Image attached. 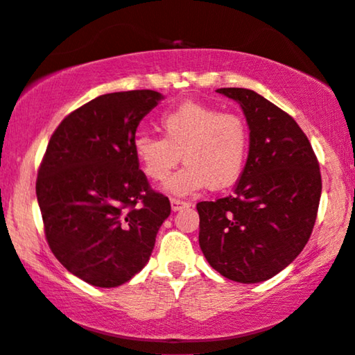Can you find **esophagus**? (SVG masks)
I'll return each instance as SVG.
<instances>
[{
  "mask_svg": "<svg viewBox=\"0 0 355 355\" xmlns=\"http://www.w3.org/2000/svg\"><path fill=\"white\" fill-rule=\"evenodd\" d=\"M170 206H172L173 212H177V211L185 209V207H190V202L182 201V200H175V198H172V200H170Z\"/></svg>",
  "mask_w": 355,
  "mask_h": 355,
  "instance_id": "obj_1",
  "label": "esophagus"
}]
</instances>
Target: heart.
<instances>
[{
	"instance_id": "b5f03b06",
	"label": "heart",
	"mask_w": 355,
	"mask_h": 355,
	"mask_svg": "<svg viewBox=\"0 0 355 355\" xmlns=\"http://www.w3.org/2000/svg\"><path fill=\"white\" fill-rule=\"evenodd\" d=\"M164 138L138 133L133 153L144 175L165 182L182 157L185 167L167 183V191L190 196L211 187L224 190L243 172L248 154V128L232 112L198 102H185L159 118Z\"/></svg>"
}]
</instances>
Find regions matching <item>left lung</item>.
I'll use <instances>...</instances> for the list:
<instances>
[{
    "label": "left lung",
    "mask_w": 355,
    "mask_h": 355,
    "mask_svg": "<svg viewBox=\"0 0 355 355\" xmlns=\"http://www.w3.org/2000/svg\"><path fill=\"white\" fill-rule=\"evenodd\" d=\"M242 107L247 164L234 195L196 205L200 247L227 279L257 284L289 266L309 242L321 196L316 155L294 118L242 87L217 89Z\"/></svg>",
    "instance_id": "1"
}]
</instances>
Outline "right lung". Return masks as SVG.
Here are the masks:
<instances>
[{"mask_svg":"<svg viewBox=\"0 0 355 355\" xmlns=\"http://www.w3.org/2000/svg\"><path fill=\"white\" fill-rule=\"evenodd\" d=\"M162 98L149 89L103 94L69 113L46 146L35 187L46 242L91 286L118 287L138 274L170 216L133 153L139 121Z\"/></svg>","mask_w":355,"mask_h":355,"instance_id":"right-lung-1","label":"right lung"}]
</instances>
